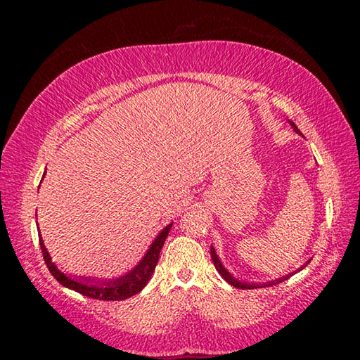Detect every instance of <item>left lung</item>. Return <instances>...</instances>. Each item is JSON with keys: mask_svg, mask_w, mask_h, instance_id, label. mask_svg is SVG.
<instances>
[{"mask_svg": "<svg viewBox=\"0 0 360 360\" xmlns=\"http://www.w3.org/2000/svg\"><path fill=\"white\" fill-rule=\"evenodd\" d=\"M289 124H290L292 129H294V130L298 133V135H302L300 130L297 129V125L294 124V122L289 120ZM211 259H212V262H214V266H216V270L219 271V275H221L229 284H231V285H233V288H238V289H257V288H262V285H273V284H278V283L285 281V279L290 278V276L295 273V271H292V273H289V275H285V276H283V278H276V279H273V281H268V283H264V284H262V283H246V281H241V279L235 278L233 275H231V273L227 270V268L224 266L221 259H219V255L216 254V249L212 248V246H211ZM307 264H308V262H307ZM307 264H304V265H307ZM304 265H302L300 268H298L297 271L303 270Z\"/></svg>", "mask_w": 360, "mask_h": 360, "instance_id": "left-lung-1", "label": "left lung"}]
</instances>
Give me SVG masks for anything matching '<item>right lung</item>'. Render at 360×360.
Wrapping results in <instances>:
<instances>
[{
  "mask_svg": "<svg viewBox=\"0 0 360 360\" xmlns=\"http://www.w3.org/2000/svg\"><path fill=\"white\" fill-rule=\"evenodd\" d=\"M173 222L168 224L167 227L155 236V240L150 243L149 249L146 251L141 260H139L130 271H127L125 275H120L117 278H109V279H101V278H94V276H79V278L68 276L52 262L51 254L47 252V248L44 246V241H42L41 235H39V245H41V251H42V255H44V262L49 268V271H51L52 276L56 278L60 284L65 285V288L76 290L85 297L96 298V300H125V298H130L135 294H138V292H141L144 285L148 284L150 276L154 275V270H155L158 257H160L163 243L167 240Z\"/></svg>",
  "mask_w": 360,
  "mask_h": 360,
  "instance_id": "right-lung-1",
  "label": "right lung"
}]
</instances>
